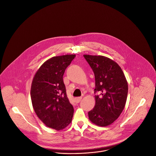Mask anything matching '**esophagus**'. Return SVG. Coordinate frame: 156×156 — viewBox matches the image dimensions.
<instances>
[{"label": "esophagus", "mask_w": 156, "mask_h": 156, "mask_svg": "<svg viewBox=\"0 0 156 156\" xmlns=\"http://www.w3.org/2000/svg\"><path fill=\"white\" fill-rule=\"evenodd\" d=\"M81 99H82V97H81V96H80V97H77V98H75V102H76V103H79V102L81 101Z\"/></svg>", "instance_id": "obj_1"}]
</instances>
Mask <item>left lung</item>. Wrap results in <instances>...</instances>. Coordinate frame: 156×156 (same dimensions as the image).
<instances>
[{
  "mask_svg": "<svg viewBox=\"0 0 156 156\" xmlns=\"http://www.w3.org/2000/svg\"><path fill=\"white\" fill-rule=\"evenodd\" d=\"M92 69L95 78V105L89 112L94 124L106 126L113 123L124 108L128 94V83L121 67L104 56L84 55Z\"/></svg>",
  "mask_w": 156,
  "mask_h": 156,
  "instance_id": "1",
  "label": "left lung"
}]
</instances>
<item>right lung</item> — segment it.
<instances>
[{
	"label": "right lung",
	"mask_w": 156,
	"mask_h": 156,
	"mask_svg": "<svg viewBox=\"0 0 156 156\" xmlns=\"http://www.w3.org/2000/svg\"><path fill=\"white\" fill-rule=\"evenodd\" d=\"M75 55L54 57L44 62L32 82L33 108L47 126L61 130L72 122L73 107L67 96L63 82L65 70Z\"/></svg>",
	"instance_id": "right-lung-1"
}]
</instances>
